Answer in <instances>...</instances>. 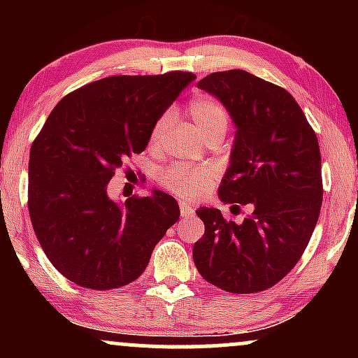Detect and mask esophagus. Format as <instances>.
<instances>
[{"mask_svg":"<svg viewBox=\"0 0 358 358\" xmlns=\"http://www.w3.org/2000/svg\"><path fill=\"white\" fill-rule=\"evenodd\" d=\"M193 212H195V208H193L190 203H187V202H180V213H182V217L192 215Z\"/></svg>","mask_w":358,"mask_h":358,"instance_id":"obj_1","label":"esophagus"}]
</instances>
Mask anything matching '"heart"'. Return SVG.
I'll use <instances>...</instances> for the list:
<instances>
[{
	"label": "heart",
	"instance_id": "heart-1",
	"mask_svg": "<svg viewBox=\"0 0 358 358\" xmlns=\"http://www.w3.org/2000/svg\"><path fill=\"white\" fill-rule=\"evenodd\" d=\"M188 114L199 127L200 134L213 133V131H227L229 127V114L224 109V106L219 104L217 101L210 99V97H196L188 104ZM168 122H170V116L163 114L158 121L155 122L153 129L150 134V145H158L159 139L165 134ZM213 176H215V170L212 166L205 165H185V163H173L168 166L166 170L162 171L159 175V182L168 190L176 193L178 196H185V199H192V196H199L210 187Z\"/></svg>",
	"mask_w": 358,
	"mask_h": 358
}]
</instances>
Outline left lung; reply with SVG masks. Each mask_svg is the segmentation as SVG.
I'll list each match as a JSON object with an SVG mask.
<instances>
[{
	"instance_id": "8db88e82",
	"label": "left lung",
	"mask_w": 358,
	"mask_h": 358,
	"mask_svg": "<svg viewBox=\"0 0 358 358\" xmlns=\"http://www.w3.org/2000/svg\"><path fill=\"white\" fill-rule=\"evenodd\" d=\"M196 87L219 99L236 124L219 199L249 205L252 213L236 224L219 208H199L205 234L193 245V261L200 276L220 289L264 291L296 266L318 222V139L293 96L252 73L215 72Z\"/></svg>"
}]
</instances>
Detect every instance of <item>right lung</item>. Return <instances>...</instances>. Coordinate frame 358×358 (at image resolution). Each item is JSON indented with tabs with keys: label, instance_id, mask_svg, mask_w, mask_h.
Returning a JSON list of instances; mask_svg holds the SVG:
<instances>
[{
	"label": "right lung",
	"instance_id": "add662e5",
	"mask_svg": "<svg viewBox=\"0 0 358 358\" xmlns=\"http://www.w3.org/2000/svg\"><path fill=\"white\" fill-rule=\"evenodd\" d=\"M193 80L178 71L106 77L53 108L31 145L28 210L43 252L69 281L99 291L129 285L178 220L168 193L116 202L108 185L146 150L155 122Z\"/></svg>",
	"mask_w": 358,
	"mask_h": 358
}]
</instances>
